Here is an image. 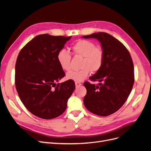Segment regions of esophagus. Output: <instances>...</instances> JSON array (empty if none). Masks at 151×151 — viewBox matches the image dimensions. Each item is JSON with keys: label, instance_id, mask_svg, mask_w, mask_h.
Listing matches in <instances>:
<instances>
[{"label": "esophagus", "instance_id": "esophagus-1", "mask_svg": "<svg viewBox=\"0 0 151 151\" xmlns=\"http://www.w3.org/2000/svg\"><path fill=\"white\" fill-rule=\"evenodd\" d=\"M75 85H76V87H80V85H81V83L80 82H78V81H76Z\"/></svg>", "mask_w": 151, "mask_h": 151}]
</instances>
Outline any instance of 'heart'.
<instances>
[{"label":"heart","mask_w":151,"mask_h":151,"mask_svg":"<svg viewBox=\"0 0 151 151\" xmlns=\"http://www.w3.org/2000/svg\"><path fill=\"white\" fill-rule=\"evenodd\" d=\"M73 54L82 57L81 68L79 70L71 71L66 76L67 78L75 81H81L87 78L91 70L97 71L101 68L104 61V54L100 47L96 46L93 42L80 40L71 46ZM58 61L64 71L71 70V55L66 50H61L57 55Z\"/></svg>","instance_id":"heart-1"}]
</instances>
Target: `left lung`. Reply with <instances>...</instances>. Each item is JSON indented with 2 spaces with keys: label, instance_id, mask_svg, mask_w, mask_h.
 Masks as SVG:
<instances>
[{
  "label": "left lung",
  "instance_id": "1",
  "mask_svg": "<svg viewBox=\"0 0 151 151\" xmlns=\"http://www.w3.org/2000/svg\"><path fill=\"white\" fill-rule=\"evenodd\" d=\"M83 38H96L101 42L104 58L101 68L90 77L97 85L85 81L83 103L91 113L107 116L119 110L126 102L134 83V66L128 49L121 42L105 32Z\"/></svg>",
  "mask_w": 151,
  "mask_h": 151
}]
</instances>
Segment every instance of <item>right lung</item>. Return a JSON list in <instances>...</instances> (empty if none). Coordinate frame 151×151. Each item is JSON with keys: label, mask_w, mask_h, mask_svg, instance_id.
I'll use <instances>...</instances> for the list:
<instances>
[{"label": "right lung", "mask_w": 151, "mask_h": 151, "mask_svg": "<svg viewBox=\"0 0 151 151\" xmlns=\"http://www.w3.org/2000/svg\"><path fill=\"white\" fill-rule=\"evenodd\" d=\"M71 37L42 34L21 50L15 66V85L21 102L38 118L53 119L62 114L75 88L73 80L55 84L65 76L57 59Z\"/></svg>", "instance_id": "right-lung-1"}]
</instances>
